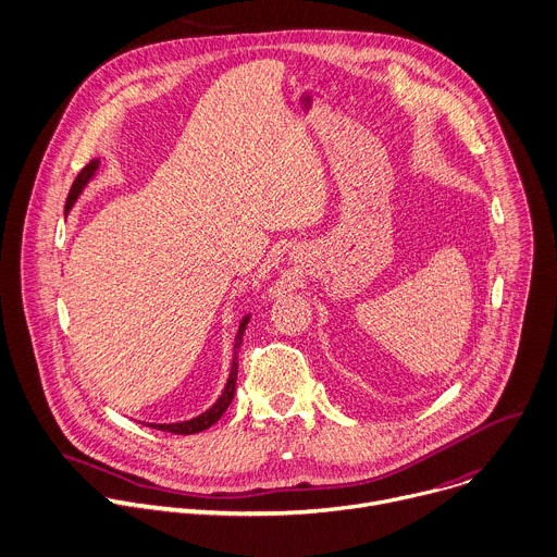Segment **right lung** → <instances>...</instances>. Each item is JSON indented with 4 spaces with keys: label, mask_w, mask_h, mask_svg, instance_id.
Wrapping results in <instances>:
<instances>
[{
    "label": "right lung",
    "mask_w": 557,
    "mask_h": 557,
    "mask_svg": "<svg viewBox=\"0 0 557 557\" xmlns=\"http://www.w3.org/2000/svg\"><path fill=\"white\" fill-rule=\"evenodd\" d=\"M96 171H98V160H91L87 166L81 169V173L76 175V180L72 182L70 193H67L65 212L74 206V201L78 199V195L83 193V188L87 186V182L96 175ZM248 320H250V315H246V318L242 320V324H239V331H237V336H235V347H233L235 358H233L231 375H228L226 388H224V393L219 395V399H216L206 412H201V414H197V417H193V419H188V421H180V423H147V425L158 428V430H164V432H173V434H195V432H201V430L210 428L214 421H219V417L228 410V406H231V401H233V397H235V391H237V369H239V360H237L239 356H237V351H239V347H242V343H244V333H246Z\"/></svg>",
    "instance_id": "1"
}]
</instances>
